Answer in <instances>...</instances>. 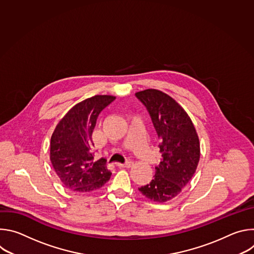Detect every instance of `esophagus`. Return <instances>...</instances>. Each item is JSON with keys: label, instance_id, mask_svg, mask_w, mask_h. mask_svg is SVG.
<instances>
[{"label": "esophagus", "instance_id": "1", "mask_svg": "<svg viewBox=\"0 0 254 254\" xmlns=\"http://www.w3.org/2000/svg\"><path fill=\"white\" fill-rule=\"evenodd\" d=\"M117 166L119 167V168H130L131 166H132V162H130V161H128V162H127V163H125V164H121V163H117Z\"/></svg>", "mask_w": 254, "mask_h": 254}]
</instances>
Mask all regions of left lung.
Segmentation results:
<instances>
[{"label": "left lung", "instance_id": "8db88e82", "mask_svg": "<svg viewBox=\"0 0 254 254\" xmlns=\"http://www.w3.org/2000/svg\"><path fill=\"white\" fill-rule=\"evenodd\" d=\"M135 96L151 116L162 154L152 182L138 190L146 198L164 203L179 195L195 174L200 159L199 137L188 114L170 95L146 89Z\"/></svg>", "mask_w": 254, "mask_h": 254}]
</instances>
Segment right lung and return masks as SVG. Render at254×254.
Wrapping results in <instances>:
<instances>
[{"mask_svg":"<svg viewBox=\"0 0 254 254\" xmlns=\"http://www.w3.org/2000/svg\"><path fill=\"white\" fill-rule=\"evenodd\" d=\"M113 95H94L75 104L62 118L51 136L50 161L65 188L86 193L101 188L112 173L104 160L94 161L92 131Z\"/></svg>","mask_w":254,"mask_h":254,"instance_id":"1","label":"right lung"}]
</instances>
